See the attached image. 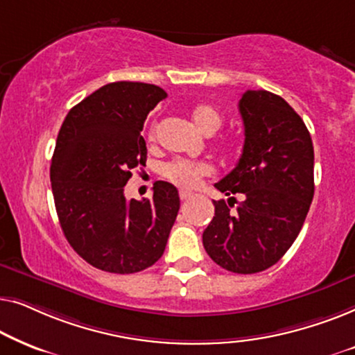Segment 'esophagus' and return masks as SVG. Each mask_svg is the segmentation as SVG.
<instances>
[{"label": "esophagus", "mask_w": 355, "mask_h": 355, "mask_svg": "<svg viewBox=\"0 0 355 355\" xmlns=\"http://www.w3.org/2000/svg\"><path fill=\"white\" fill-rule=\"evenodd\" d=\"M191 197H192V192L187 191V189H181V191H179V198H181L182 202L189 200V198H191Z\"/></svg>", "instance_id": "34e87169"}]
</instances>
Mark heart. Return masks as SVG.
Returning a JSON list of instances; mask_svg holds the SVG:
<instances>
[{
	"mask_svg": "<svg viewBox=\"0 0 355 355\" xmlns=\"http://www.w3.org/2000/svg\"><path fill=\"white\" fill-rule=\"evenodd\" d=\"M192 119L203 134H215L223 124V116L216 108L210 105H198L192 111ZM157 125H152L148 132V139H155ZM211 174V166L202 159H187V158H173L171 162L164 163L162 166V176L166 181L176 184L181 187H192L200 181L202 178Z\"/></svg>",
	"mask_w": 355,
	"mask_h": 355,
	"instance_id": "1",
	"label": "heart"
}]
</instances>
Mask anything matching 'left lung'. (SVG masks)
Here are the masks:
<instances>
[{
  "label": "left lung",
  "instance_id": "1",
  "mask_svg": "<svg viewBox=\"0 0 355 355\" xmlns=\"http://www.w3.org/2000/svg\"><path fill=\"white\" fill-rule=\"evenodd\" d=\"M244 148L239 163L215 184L230 200H213L203 231L210 259L232 273L273 266L299 236L313 198V144L309 129L281 96L247 90L239 100ZM243 200L230 208L235 196Z\"/></svg>",
  "mask_w": 355,
  "mask_h": 355
}]
</instances>
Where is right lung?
<instances>
[{"instance_id":"obj_1","label":"right lung","mask_w":355,"mask_h":355,"mask_svg":"<svg viewBox=\"0 0 355 355\" xmlns=\"http://www.w3.org/2000/svg\"><path fill=\"white\" fill-rule=\"evenodd\" d=\"M166 92L144 82H113L67 113L50 178L60 225L72 249L95 268L137 273L159 260L179 211L173 184L153 197H124L132 169L147 162L140 130Z\"/></svg>"}]
</instances>
